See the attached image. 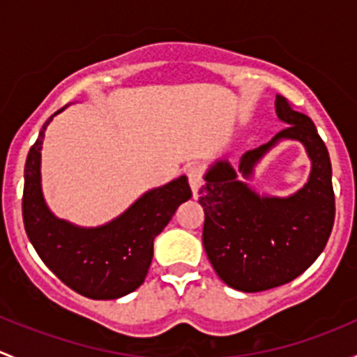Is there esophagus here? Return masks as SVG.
I'll list each match as a JSON object with an SVG mask.
<instances>
[{
  "instance_id": "34e87169",
  "label": "esophagus",
  "mask_w": 357,
  "mask_h": 357,
  "mask_svg": "<svg viewBox=\"0 0 357 357\" xmlns=\"http://www.w3.org/2000/svg\"><path fill=\"white\" fill-rule=\"evenodd\" d=\"M186 176H188V181H190V186H192V190H193V195L197 197L200 186L204 185V174H202L200 165H190V167L186 169Z\"/></svg>"
}]
</instances>
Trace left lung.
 <instances>
[{
  "label": "left lung",
  "instance_id": "8db88e82",
  "mask_svg": "<svg viewBox=\"0 0 357 357\" xmlns=\"http://www.w3.org/2000/svg\"><path fill=\"white\" fill-rule=\"evenodd\" d=\"M276 114L287 128L240 158L248 176L278 139H298L312 160L309 181L289 199L255 195L226 162H218L199 190L205 222L202 242L219 278L240 291H262L285 285L318 259L332 233L335 193L332 164L325 142L307 115L276 96Z\"/></svg>",
  "mask_w": 357,
  "mask_h": 357
}]
</instances>
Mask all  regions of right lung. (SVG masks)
Here are the masks:
<instances>
[{"label": "right lung", "mask_w": 357, "mask_h": 357, "mask_svg": "<svg viewBox=\"0 0 357 357\" xmlns=\"http://www.w3.org/2000/svg\"><path fill=\"white\" fill-rule=\"evenodd\" d=\"M45 129L29 150L24 169L22 218L32 247L56 278L84 297L109 301L131 294L145 282L155 236L176 208L192 199L188 179L181 176L152 190L102 228H75L56 219L43 200L39 162Z\"/></svg>", "instance_id": "1"}]
</instances>
